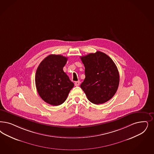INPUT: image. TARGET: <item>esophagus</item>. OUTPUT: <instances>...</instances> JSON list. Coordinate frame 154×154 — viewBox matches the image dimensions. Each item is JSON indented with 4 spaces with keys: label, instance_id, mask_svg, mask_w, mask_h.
I'll use <instances>...</instances> for the list:
<instances>
[{
    "label": "esophagus",
    "instance_id": "1",
    "mask_svg": "<svg viewBox=\"0 0 154 154\" xmlns=\"http://www.w3.org/2000/svg\"><path fill=\"white\" fill-rule=\"evenodd\" d=\"M80 81H75V82H74V85H75V86H79V85H80Z\"/></svg>",
    "mask_w": 154,
    "mask_h": 154
}]
</instances>
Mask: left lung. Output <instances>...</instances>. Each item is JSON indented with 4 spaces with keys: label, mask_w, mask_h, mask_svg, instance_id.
<instances>
[{
    "label": "left lung",
    "mask_w": 154,
    "mask_h": 154,
    "mask_svg": "<svg viewBox=\"0 0 154 154\" xmlns=\"http://www.w3.org/2000/svg\"><path fill=\"white\" fill-rule=\"evenodd\" d=\"M85 66V79L80 85L89 101L96 105L110 100L117 91L119 75L112 58L97 51L81 57Z\"/></svg>",
    "instance_id": "8db88e82"
}]
</instances>
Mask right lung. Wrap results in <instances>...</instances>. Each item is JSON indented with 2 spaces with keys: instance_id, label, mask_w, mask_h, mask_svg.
<instances>
[{
  "instance_id": "1",
  "label": "right lung",
  "mask_w": 154,
  "mask_h": 154,
  "mask_svg": "<svg viewBox=\"0 0 154 154\" xmlns=\"http://www.w3.org/2000/svg\"><path fill=\"white\" fill-rule=\"evenodd\" d=\"M68 58L50 54L39 64L36 72L37 92L42 100L53 106L63 103L74 84L63 70Z\"/></svg>"
}]
</instances>
